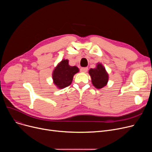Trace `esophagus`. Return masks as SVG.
Instances as JSON below:
<instances>
[{
    "label": "esophagus",
    "mask_w": 152,
    "mask_h": 152,
    "mask_svg": "<svg viewBox=\"0 0 152 152\" xmlns=\"http://www.w3.org/2000/svg\"><path fill=\"white\" fill-rule=\"evenodd\" d=\"M80 70H81V72H83V73H86L87 70H88V68H87V67H83V68H81Z\"/></svg>",
    "instance_id": "1"
}]
</instances>
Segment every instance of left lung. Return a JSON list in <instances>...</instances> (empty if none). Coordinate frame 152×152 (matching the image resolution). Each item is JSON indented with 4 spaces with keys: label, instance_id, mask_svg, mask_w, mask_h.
Masks as SVG:
<instances>
[{
    "label": "left lung",
    "instance_id": "left-lung-1",
    "mask_svg": "<svg viewBox=\"0 0 152 152\" xmlns=\"http://www.w3.org/2000/svg\"><path fill=\"white\" fill-rule=\"evenodd\" d=\"M89 73L92 79V83L97 89H101L107 85L108 75L101 63L98 64L96 68H91Z\"/></svg>",
    "mask_w": 152,
    "mask_h": 152
}]
</instances>
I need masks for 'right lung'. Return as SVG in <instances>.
Returning <instances> with one entry per match:
<instances>
[{
    "label": "right lung",
    "mask_w": 152,
    "mask_h": 152,
    "mask_svg": "<svg viewBox=\"0 0 152 152\" xmlns=\"http://www.w3.org/2000/svg\"><path fill=\"white\" fill-rule=\"evenodd\" d=\"M77 72V67L71 66L68 60H63L53 71V83L58 89L65 88L71 84L73 76Z\"/></svg>",
    "instance_id": "add662e5"
}]
</instances>
